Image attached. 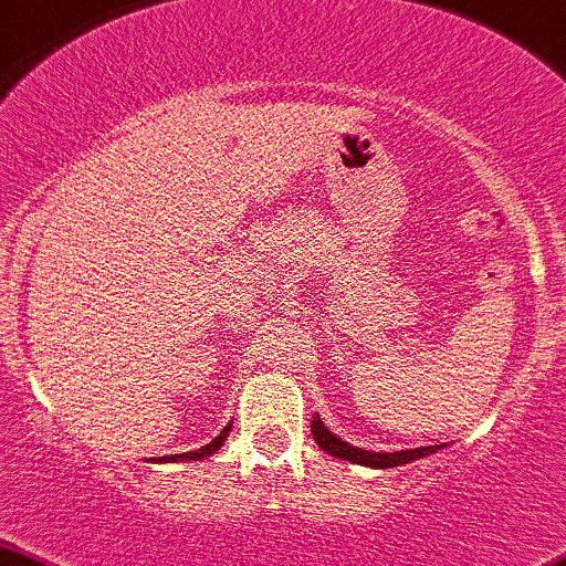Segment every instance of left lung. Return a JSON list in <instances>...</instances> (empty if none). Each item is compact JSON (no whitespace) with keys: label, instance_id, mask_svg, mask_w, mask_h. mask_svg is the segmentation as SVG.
<instances>
[{"label":"left lung","instance_id":"left-lung-1","mask_svg":"<svg viewBox=\"0 0 566 566\" xmlns=\"http://www.w3.org/2000/svg\"><path fill=\"white\" fill-rule=\"evenodd\" d=\"M311 431H313V439H316V443L324 449L326 454L339 457V460H347L355 464H368V468H397V464H407V462L418 460V457H426L428 452H433V447L407 449V452H395V454L366 452V449L349 447L347 441H342L339 436H334L332 431H328V428L324 426V420L318 418V412H316V418H313Z\"/></svg>","mask_w":566,"mask_h":566}]
</instances>
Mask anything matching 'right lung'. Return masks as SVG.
Instances as JSON below:
<instances>
[{
    "label": "right lung",
    "mask_w": 566,
    "mask_h": 566,
    "mask_svg": "<svg viewBox=\"0 0 566 566\" xmlns=\"http://www.w3.org/2000/svg\"><path fill=\"white\" fill-rule=\"evenodd\" d=\"M230 426H232V423H230ZM230 426H224V428H221V433L217 436V439H213L211 443H206V447L196 449V452H185V454H177V457H188V460H200V457H209L211 452H217V449L221 447V443H224L227 433H230Z\"/></svg>",
    "instance_id": "obj_1"
}]
</instances>
